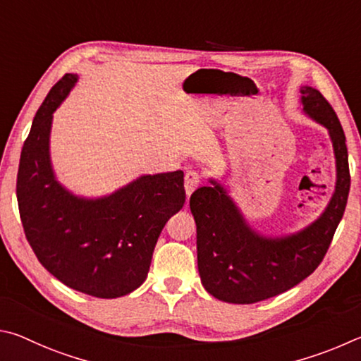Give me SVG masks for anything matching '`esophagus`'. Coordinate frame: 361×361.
I'll use <instances>...</instances> for the list:
<instances>
[{"mask_svg":"<svg viewBox=\"0 0 361 361\" xmlns=\"http://www.w3.org/2000/svg\"><path fill=\"white\" fill-rule=\"evenodd\" d=\"M200 182L201 180H200L198 173H195V171H187L185 177H184V187H185L187 197H190L195 188L200 185Z\"/></svg>","mask_w":361,"mask_h":361,"instance_id":"obj_1","label":"esophagus"}]
</instances>
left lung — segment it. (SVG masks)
Segmentation results:
<instances>
[{"label": "left lung", "instance_id": "1", "mask_svg": "<svg viewBox=\"0 0 361 361\" xmlns=\"http://www.w3.org/2000/svg\"><path fill=\"white\" fill-rule=\"evenodd\" d=\"M301 104L309 117L324 125L336 158V185L317 220L298 233L268 238L245 222L243 212L217 180L190 197L197 224L198 271L214 298L252 305L287 292L311 276L324 260L350 190L345 135L336 112L319 90L301 87Z\"/></svg>", "mask_w": 361, "mask_h": 361}]
</instances>
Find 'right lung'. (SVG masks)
Returning <instances> with one entry per match:
<instances>
[{
	"label": "right lung",
	"mask_w": 361,
	"mask_h": 361,
	"mask_svg": "<svg viewBox=\"0 0 361 361\" xmlns=\"http://www.w3.org/2000/svg\"><path fill=\"white\" fill-rule=\"evenodd\" d=\"M78 75L66 74L44 99L23 144L17 201L37 260L69 288L118 298L147 277L168 220L185 203L184 173L144 174L103 198H82L56 180L49 141L56 107Z\"/></svg>",
	"instance_id": "obj_1"
}]
</instances>
